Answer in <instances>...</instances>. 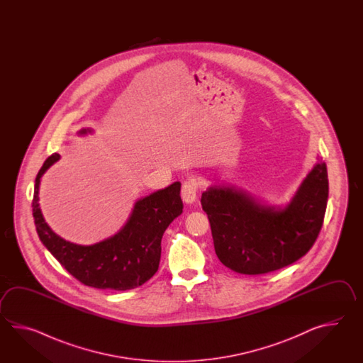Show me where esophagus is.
Listing matches in <instances>:
<instances>
[{"instance_id": "34e87169", "label": "esophagus", "mask_w": 363, "mask_h": 363, "mask_svg": "<svg viewBox=\"0 0 363 363\" xmlns=\"http://www.w3.org/2000/svg\"><path fill=\"white\" fill-rule=\"evenodd\" d=\"M182 199L185 203H193L197 199V183L193 179L185 180L182 185Z\"/></svg>"}]
</instances>
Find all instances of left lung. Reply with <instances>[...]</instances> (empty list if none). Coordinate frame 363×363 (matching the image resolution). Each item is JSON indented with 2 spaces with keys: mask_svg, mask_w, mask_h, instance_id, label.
<instances>
[{
  "mask_svg": "<svg viewBox=\"0 0 363 363\" xmlns=\"http://www.w3.org/2000/svg\"><path fill=\"white\" fill-rule=\"evenodd\" d=\"M328 199L325 163L319 161L286 208L263 205L235 186L202 193L219 261L245 275H261L296 262L314 245Z\"/></svg>",
  "mask_w": 363,
  "mask_h": 363,
  "instance_id": "1",
  "label": "left lung"
}]
</instances>
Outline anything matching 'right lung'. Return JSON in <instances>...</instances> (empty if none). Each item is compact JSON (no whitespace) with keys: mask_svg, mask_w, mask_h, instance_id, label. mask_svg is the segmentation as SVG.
I'll return each instance as SVG.
<instances>
[{"mask_svg":"<svg viewBox=\"0 0 363 363\" xmlns=\"http://www.w3.org/2000/svg\"><path fill=\"white\" fill-rule=\"evenodd\" d=\"M91 132L80 130V135ZM60 160L50 155L35 180L32 214L41 242L55 259L84 286L128 291L143 286L155 275L161 259V240L169 224L183 213L180 183L140 199L122 230L93 245H77L50 230L39 208L40 179Z\"/></svg>","mask_w":363,"mask_h":363,"instance_id":"add662e5","label":"right lung"}]
</instances>
